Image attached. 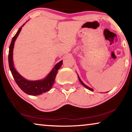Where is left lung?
<instances>
[{"label":"left lung","mask_w":132,"mask_h":132,"mask_svg":"<svg viewBox=\"0 0 132 132\" xmlns=\"http://www.w3.org/2000/svg\"><path fill=\"white\" fill-rule=\"evenodd\" d=\"M78 78H79V81H80V82H81V84L82 85V86H83L84 87H86V88H87L88 90H90V91H93V90L91 88H90V87H89L88 86H86V85H85L84 83H83V82H82L81 80V79H80V77H79V76H78Z\"/></svg>","instance_id":"left-lung-1"}]
</instances>
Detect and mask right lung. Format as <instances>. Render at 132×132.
<instances>
[{"mask_svg": "<svg viewBox=\"0 0 132 132\" xmlns=\"http://www.w3.org/2000/svg\"><path fill=\"white\" fill-rule=\"evenodd\" d=\"M24 24H24L19 29L16 34L12 38L9 46V64L10 70L12 72L13 77L21 90L28 95L34 96L38 95L50 91L51 88L52 87L55 82L56 76L57 73V70L61 67L63 61H60L59 63L56 64L52 71L44 79L36 80V81H29L20 75L14 68L13 60V52L15 39L20 32L22 27Z\"/></svg>", "mask_w": 132, "mask_h": 132, "instance_id": "add662e5", "label": "right lung"}]
</instances>
